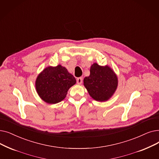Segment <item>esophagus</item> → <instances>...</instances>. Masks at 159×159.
<instances>
[{"label":"esophagus","instance_id":"obj_1","mask_svg":"<svg viewBox=\"0 0 159 159\" xmlns=\"http://www.w3.org/2000/svg\"><path fill=\"white\" fill-rule=\"evenodd\" d=\"M82 82V77H79V78H77V83L78 84H81Z\"/></svg>","mask_w":159,"mask_h":159}]
</instances>
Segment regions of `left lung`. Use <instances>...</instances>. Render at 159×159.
I'll use <instances>...</instances> for the list:
<instances>
[{
  "label": "left lung",
  "mask_w": 159,
  "mask_h": 159,
  "mask_svg": "<svg viewBox=\"0 0 159 159\" xmlns=\"http://www.w3.org/2000/svg\"><path fill=\"white\" fill-rule=\"evenodd\" d=\"M84 85L93 99L105 101L115 92L118 86V78L108 66L102 67L93 64L90 75L84 79Z\"/></svg>",
  "instance_id": "1"
}]
</instances>
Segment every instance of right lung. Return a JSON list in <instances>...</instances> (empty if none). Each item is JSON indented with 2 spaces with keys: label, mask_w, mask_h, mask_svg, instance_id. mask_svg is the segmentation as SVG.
I'll return each mask as SVG.
<instances>
[{
  "label": "right lung",
  "mask_w": 159,
  "mask_h": 159,
  "mask_svg": "<svg viewBox=\"0 0 159 159\" xmlns=\"http://www.w3.org/2000/svg\"><path fill=\"white\" fill-rule=\"evenodd\" d=\"M76 83L75 78L61 65L48 67L41 72L36 81V90L40 98L49 104L62 101L68 89Z\"/></svg>",
  "instance_id": "1"
}]
</instances>
